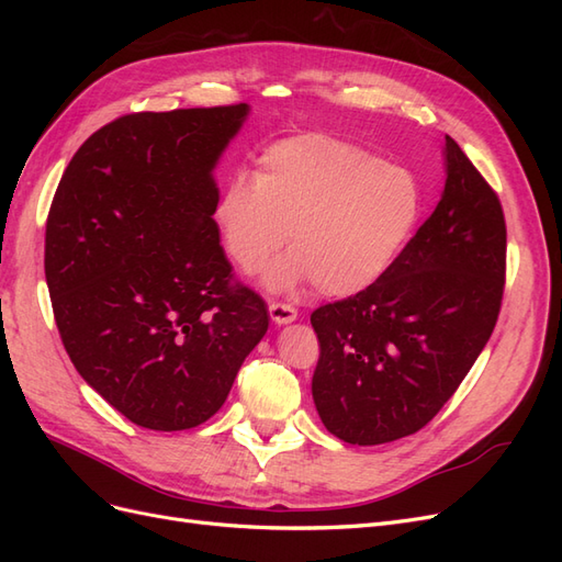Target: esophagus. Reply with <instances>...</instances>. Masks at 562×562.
<instances>
[{"label": "esophagus", "instance_id": "esophagus-1", "mask_svg": "<svg viewBox=\"0 0 562 562\" xmlns=\"http://www.w3.org/2000/svg\"><path fill=\"white\" fill-rule=\"evenodd\" d=\"M269 316L277 326H285V323H293L297 318V310L291 307V304H281V302H271L269 304Z\"/></svg>", "mask_w": 562, "mask_h": 562}]
</instances>
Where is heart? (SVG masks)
<instances>
[{
	"instance_id": "1",
	"label": "heart",
	"mask_w": 562,
	"mask_h": 562,
	"mask_svg": "<svg viewBox=\"0 0 562 562\" xmlns=\"http://www.w3.org/2000/svg\"><path fill=\"white\" fill-rule=\"evenodd\" d=\"M422 187L403 166L323 133L269 145L255 176L236 171L215 203L234 265L260 271L288 232L293 250L267 271L269 291L312 281L323 297H353L384 279L422 217Z\"/></svg>"
}]
</instances>
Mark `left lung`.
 <instances>
[{
  "label": "left lung",
  "instance_id": "left-lung-1",
  "mask_svg": "<svg viewBox=\"0 0 562 562\" xmlns=\"http://www.w3.org/2000/svg\"><path fill=\"white\" fill-rule=\"evenodd\" d=\"M438 206L384 279L312 314L318 417L351 446H382L429 424L495 330L506 225L497 194L450 135Z\"/></svg>",
  "mask_w": 562,
  "mask_h": 562
}]
</instances>
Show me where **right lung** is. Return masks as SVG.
Masks as SVG:
<instances>
[{
    "label": "right lung",
    "mask_w": 562,
    "mask_h": 562,
    "mask_svg": "<svg viewBox=\"0 0 562 562\" xmlns=\"http://www.w3.org/2000/svg\"><path fill=\"white\" fill-rule=\"evenodd\" d=\"M248 114L116 119L77 149L50 203L44 271L65 351L151 431L211 419L269 328L262 297L229 283L213 220L215 166Z\"/></svg>",
    "instance_id": "1"
}]
</instances>
